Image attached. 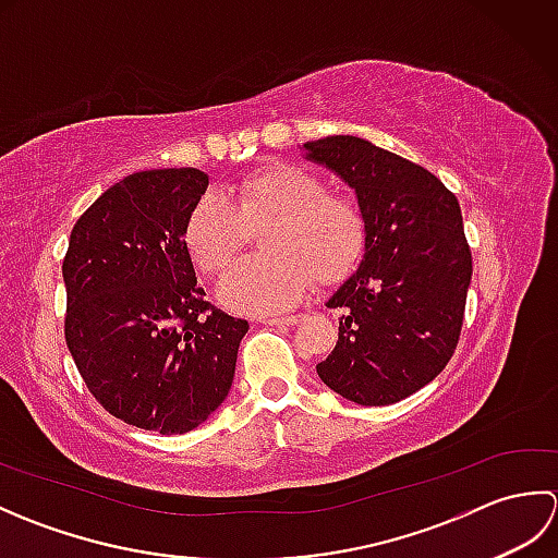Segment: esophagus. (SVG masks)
I'll return each instance as SVG.
<instances>
[{"label":"esophagus","instance_id":"esophagus-1","mask_svg":"<svg viewBox=\"0 0 558 558\" xmlns=\"http://www.w3.org/2000/svg\"><path fill=\"white\" fill-rule=\"evenodd\" d=\"M302 322V316H270L264 318L266 326H298Z\"/></svg>","mask_w":558,"mask_h":558}]
</instances>
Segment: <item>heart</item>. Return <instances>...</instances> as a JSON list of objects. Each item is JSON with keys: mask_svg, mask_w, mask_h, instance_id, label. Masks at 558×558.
<instances>
[{"mask_svg": "<svg viewBox=\"0 0 558 558\" xmlns=\"http://www.w3.org/2000/svg\"><path fill=\"white\" fill-rule=\"evenodd\" d=\"M260 229L266 254L236 264L220 282V298L248 314L294 306L314 280L338 286L357 268L366 244L360 206L294 165L244 177L228 198L204 194L186 213L182 236L196 268L218 276Z\"/></svg>", "mask_w": 558, "mask_h": 558, "instance_id": "obj_1", "label": "heart"}]
</instances>
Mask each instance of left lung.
<instances>
[{"mask_svg": "<svg viewBox=\"0 0 558 558\" xmlns=\"http://www.w3.org/2000/svg\"><path fill=\"white\" fill-rule=\"evenodd\" d=\"M304 150L354 189L366 225L357 272L326 302L342 316L316 372L357 405H390L456 352L472 278L460 204L429 170L372 141L326 136Z\"/></svg>", "mask_w": 558, "mask_h": 558, "instance_id": "1", "label": "left lung"}]
</instances>
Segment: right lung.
Listing matches in <instances>:
<instances>
[{
	"instance_id": "right-lung-1",
	"label": "right lung",
	"mask_w": 558,
	"mask_h": 558,
	"mask_svg": "<svg viewBox=\"0 0 558 558\" xmlns=\"http://www.w3.org/2000/svg\"><path fill=\"white\" fill-rule=\"evenodd\" d=\"M196 168L124 177L76 220L62 264L64 338L88 390L138 429L186 434L228 398L248 330L206 302L184 246Z\"/></svg>"
}]
</instances>
